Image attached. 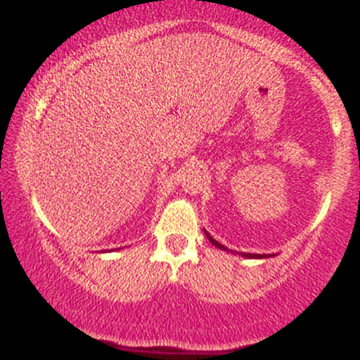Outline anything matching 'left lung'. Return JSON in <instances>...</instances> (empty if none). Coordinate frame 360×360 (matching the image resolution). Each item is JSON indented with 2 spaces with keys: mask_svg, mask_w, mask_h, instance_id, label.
I'll list each match as a JSON object with an SVG mask.
<instances>
[{
  "mask_svg": "<svg viewBox=\"0 0 360 360\" xmlns=\"http://www.w3.org/2000/svg\"><path fill=\"white\" fill-rule=\"evenodd\" d=\"M205 233H206V237H208V240L212 242L214 247H218V249H221V250H226V252H229V249H226L225 245H221L220 242L214 240V238H213L212 235H210L208 232H206V230H205ZM237 254H238V252H237ZM238 255H242V257H247V259H266V257H269V255H266V254H245V252H242V254H238Z\"/></svg>",
  "mask_w": 360,
  "mask_h": 360,
  "instance_id": "obj_1",
  "label": "left lung"
}]
</instances>
